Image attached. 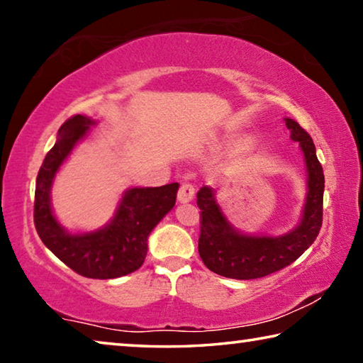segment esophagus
<instances>
[{"label": "esophagus", "mask_w": 363, "mask_h": 363, "mask_svg": "<svg viewBox=\"0 0 363 363\" xmlns=\"http://www.w3.org/2000/svg\"><path fill=\"white\" fill-rule=\"evenodd\" d=\"M195 196V187L192 186V184L189 182H184L179 192H177V199H179L181 203H189V201H192Z\"/></svg>", "instance_id": "1"}]
</instances>
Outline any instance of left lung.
Wrapping results in <instances>:
<instances>
[{"instance_id": "obj_1", "label": "left lung", "mask_w": 363, "mask_h": 363, "mask_svg": "<svg viewBox=\"0 0 363 363\" xmlns=\"http://www.w3.org/2000/svg\"><path fill=\"white\" fill-rule=\"evenodd\" d=\"M290 138L304 155L307 192L298 225L281 235H255L235 229L216 200V190L203 186L196 194L201 210L199 253L205 266L227 279L251 280L290 266L311 247L322 227L325 177L314 140L291 118H284Z\"/></svg>"}]
</instances>
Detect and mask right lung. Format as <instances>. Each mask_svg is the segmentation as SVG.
<instances>
[{
	"mask_svg": "<svg viewBox=\"0 0 363 363\" xmlns=\"http://www.w3.org/2000/svg\"><path fill=\"white\" fill-rule=\"evenodd\" d=\"M96 123L75 115L59 128L56 144L46 153L36 177L33 216L41 242L72 270L88 279H116L143 266L149 250L147 238L173 210L179 184L126 189L106 225L89 232L67 230L54 216L51 189L60 167Z\"/></svg>",
	"mask_w": 363,
	"mask_h": 363,
	"instance_id": "obj_1",
	"label": "right lung"
}]
</instances>
